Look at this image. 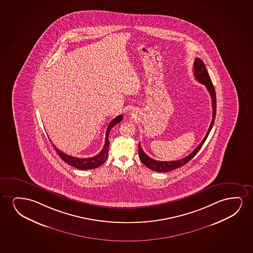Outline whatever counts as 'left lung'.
Returning a JSON list of instances; mask_svg holds the SVG:
<instances>
[{
  "label": "left lung",
  "mask_w": 253,
  "mask_h": 253,
  "mask_svg": "<svg viewBox=\"0 0 253 253\" xmlns=\"http://www.w3.org/2000/svg\"><path fill=\"white\" fill-rule=\"evenodd\" d=\"M194 74L195 79L203 84L207 87L210 96L211 98V106H212V119H211V125L209 126L208 132L205 135L204 139L202 140V142L196 147V149H194L193 152L191 153L190 155L184 157L182 159L178 160V161H170V162H162V161H156V160L150 158L149 156H147L144 151L142 150V147L139 143L138 151L139 157L142 161V163L148 167L150 169L155 170L156 172H169L171 170L175 169L184 166L186 163H188L193 157H194L198 151L201 149L202 145L204 144L205 141L208 138L209 133L211 131V128L214 124L215 116H216V93H215L214 87L212 85L211 83V79L208 73V70L205 66V64L201 59L196 58L195 61L194 63Z\"/></svg>",
  "instance_id": "obj_1"
}]
</instances>
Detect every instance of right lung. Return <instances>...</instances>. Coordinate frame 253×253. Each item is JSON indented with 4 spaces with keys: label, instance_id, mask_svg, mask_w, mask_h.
<instances>
[{
    "label": "right lung",
    "instance_id": "right-lung-1",
    "mask_svg": "<svg viewBox=\"0 0 253 253\" xmlns=\"http://www.w3.org/2000/svg\"><path fill=\"white\" fill-rule=\"evenodd\" d=\"M123 120V115L118 116L117 118H115L110 123V125L108 126L107 130H106V136H105V142H104V148L101 150L99 154H97V156L90 158H78V157H73V156H68L65 153L61 152L59 149L56 148L54 144H52L53 148L55 149L57 154L60 156V158L65 162V163L69 164L71 166L74 167L79 169H97V167L101 166L103 163L107 160L108 152H109V133L111 131V128L114 127L115 125H118V123Z\"/></svg>",
    "mask_w": 253,
    "mask_h": 253
}]
</instances>
